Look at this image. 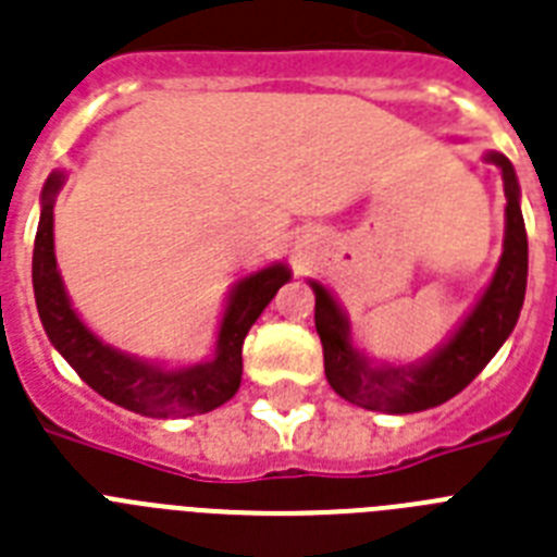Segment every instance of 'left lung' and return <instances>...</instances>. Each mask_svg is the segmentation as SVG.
I'll return each instance as SVG.
<instances>
[{"instance_id":"left-lung-1","label":"left lung","mask_w":557,"mask_h":557,"mask_svg":"<svg viewBox=\"0 0 557 557\" xmlns=\"http://www.w3.org/2000/svg\"><path fill=\"white\" fill-rule=\"evenodd\" d=\"M484 160L498 165L505 180V247L493 273L468 315L445 344L417 363H377L351 341L349 315L330 287L310 278L315 293V330L324 346V372L335 394L369 411L414 414L442 406L482 372L516 330L527 293V231L521 216V188L505 154L487 151Z\"/></svg>"}]
</instances>
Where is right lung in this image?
<instances>
[{"label": "right lung", "mask_w": 557, "mask_h": 557, "mask_svg": "<svg viewBox=\"0 0 557 557\" xmlns=\"http://www.w3.org/2000/svg\"><path fill=\"white\" fill-rule=\"evenodd\" d=\"M64 180V171H52L41 188V216L33 245V293L50 344L89 388L135 414L160 420L194 417L231 400L242 383L245 335L273 301L278 287L289 282L293 273L287 264L273 261L233 284L216 332V346L208 360L191 366H165L137 358L95 335L66 296L52 242V206Z\"/></svg>", "instance_id": "right-lung-1"}]
</instances>
